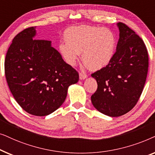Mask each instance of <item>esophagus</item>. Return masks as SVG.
<instances>
[{
	"label": "esophagus",
	"instance_id": "esophagus-1",
	"mask_svg": "<svg viewBox=\"0 0 155 155\" xmlns=\"http://www.w3.org/2000/svg\"><path fill=\"white\" fill-rule=\"evenodd\" d=\"M79 76H80V80H84V79H85V78H87V75L84 73H82L81 72V73H80Z\"/></svg>",
	"mask_w": 155,
	"mask_h": 155
}]
</instances>
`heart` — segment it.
I'll list each match as a JSON object with an SVG mask.
<instances>
[{
  "label": "heart",
  "instance_id": "obj_1",
  "mask_svg": "<svg viewBox=\"0 0 155 155\" xmlns=\"http://www.w3.org/2000/svg\"><path fill=\"white\" fill-rule=\"evenodd\" d=\"M65 41L59 50L65 61L73 65L80 52L84 63L91 70H99L109 64L113 58L116 39L113 31L107 28L92 26L73 27L65 33Z\"/></svg>",
  "mask_w": 155,
  "mask_h": 155
}]
</instances>
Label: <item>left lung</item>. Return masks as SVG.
Instances as JSON below:
<instances>
[{
  "label": "left lung",
  "mask_w": 155,
  "mask_h": 155,
  "mask_svg": "<svg viewBox=\"0 0 155 155\" xmlns=\"http://www.w3.org/2000/svg\"><path fill=\"white\" fill-rule=\"evenodd\" d=\"M119 29L116 51L109 64L92 73L97 90L91 97L99 112L118 117L130 111L143 92L149 58L143 39L124 23Z\"/></svg>",
  "instance_id": "obj_1"
}]
</instances>
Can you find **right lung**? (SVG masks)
Returning <instances> with one entry per match:
<instances>
[{"label":"right lung","instance_id":"1","mask_svg":"<svg viewBox=\"0 0 155 155\" xmlns=\"http://www.w3.org/2000/svg\"><path fill=\"white\" fill-rule=\"evenodd\" d=\"M35 35L36 27H31L14 37L6 54L5 75L18 104L31 115L44 116L63 104L79 74L51 41L35 39Z\"/></svg>","mask_w":155,"mask_h":155}]
</instances>
